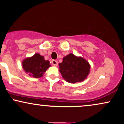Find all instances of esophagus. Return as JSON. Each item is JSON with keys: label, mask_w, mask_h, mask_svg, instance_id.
I'll return each instance as SVG.
<instances>
[{"label": "esophagus", "mask_w": 124, "mask_h": 124, "mask_svg": "<svg viewBox=\"0 0 124 124\" xmlns=\"http://www.w3.org/2000/svg\"><path fill=\"white\" fill-rule=\"evenodd\" d=\"M52 65H54V66H57L58 65V61L56 60H52Z\"/></svg>", "instance_id": "1"}]
</instances>
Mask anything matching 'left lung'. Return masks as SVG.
I'll return each mask as SVG.
<instances>
[{
	"mask_svg": "<svg viewBox=\"0 0 124 124\" xmlns=\"http://www.w3.org/2000/svg\"><path fill=\"white\" fill-rule=\"evenodd\" d=\"M59 72L62 78L70 83L83 82L90 71V65L81 56H76L70 53L63 58L59 64Z\"/></svg>",
	"mask_w": 124,
	"mask_h": 124,
	"instance_id": "8db88e82",
	"label": "left lung"
}]
</instances>
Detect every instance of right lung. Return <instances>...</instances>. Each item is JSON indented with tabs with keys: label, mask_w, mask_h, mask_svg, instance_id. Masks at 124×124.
Wrapping results in <instances>:
<instances>
[{
	"label": "right lung",
	"mask_w": 124,
	"mask_h": 124,
	"mask_svg": "<svg viewBox=\"0 0 124 124\" xmlns=\"http://www.w3.org/2000/svg\"><path fill=\"white\" fill-rule=\"evenodd\" d=\"M49 61H46L39 54L36 53L31 57L26 58L22 62L25 73L35 78H41L51 66Z\"/></svg>",
	"instance_id": "add662e5"
}]
</instances>
